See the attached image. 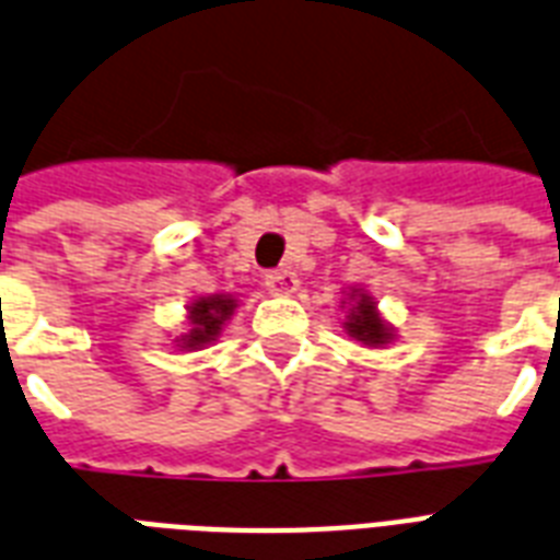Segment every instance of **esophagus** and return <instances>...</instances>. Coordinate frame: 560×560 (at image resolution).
I'll return each mask as SVG.
<instances>
[{"label": "esophagus", "instance_id": "34e87169", "mask_svg": "<svg viewBox=\"0 0 560 560\" xmlns=\"http://www.w3.org/2000/svg\"><path fill=\"white\" fill-rule=\"evenodd\" d=\"M265 284L272 295H290L299 290V276L293 270H272Z\"/></svg>", "mask_w": 560, "mask_h": 560}]
</instances>
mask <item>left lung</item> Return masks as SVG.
<instances>
[{
	"label": "left lung",
	"instance_id": "left-lung-1",
	"mask_svg": "<svg viewBox=\"0 0 560 560\" xmlns=\"http://www.w3.org/2000/svg\"><path fill=\"white\" fill-rule=\"evenodd\" d=\"M345 307V334L351 336L353 342L365 345V348H385L397 339L394 327L383 319V313L376 307L374 295L365 288H351L342 299Z\"/></svg>",
	"mask_w": 560,
	"mask_h": 560
}]
</instances>
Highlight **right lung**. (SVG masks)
Returning a JSON list of instances; mask_svg holds the SVG:
<instances>
[{"label": "right lung", "instance_id": "1", "mask_svg": "<svg viewBox=\"0 0 560 560\" xmlns=\"http://www.w3.org/2000/svg\"><path fill=\"white\" fill-rule=\"evenodd\" d=\"M238 307V299L230 293H212L198 295L192 304H186V319H189V330L175 339L180 351H201L207 345H212L221 336L224 325Z\"/></svg>", "mask_w": 560, "mask_h": 560}]
</instances>
